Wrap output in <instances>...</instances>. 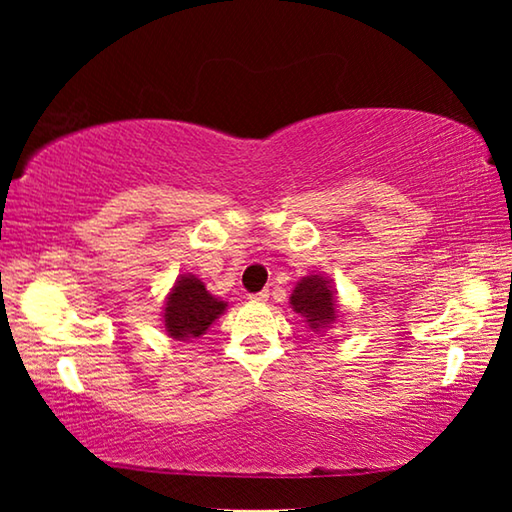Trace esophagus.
Segmentation results:
<instances>
[{
    "label": "esophagus",
    "mask_w": 512,
    "mask_h": 512,
    "mask_svg": "<svg viewBox=\"0 0 512 512\" xmlns=\"http://www.w3.org/2000/svg\"><path fill=\"white\" fill-rule=\"evenodd\" d=\"M268 296H271V293H268V289H264V291H259V293H250V300L264 302V300H268Z\"/></svg>",
    "instance_id": "1"
}]
</instances>
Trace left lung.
<instances>
[{"label":"left lung","mask_w":512,"mask_h":512,"mask_svg":"<svg viewBox=\"0 0 512 512\" xmlns=\"http://www.w3.org/2000/svg\"><path fill=\"white\" fill-rule=\"evenodd\" d=\"M293 311L307 318L309 327L320 329L336 320V298L329 282L320 275L302 277L291 293Z\"/></svg>","instance_id":"left-lung-1"}]
</instances>
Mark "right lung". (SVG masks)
<instances>
[{
	"label": "right lung",
	"mask_w": 512,
	"mask_h": 512,
	"mask_svg": "<svg viewBox=\"0 0 512 512\" xmlns=\"http://www.w3.org/2000/svg\"><path fill=\"white\" fill-rule=\"evenodd\" d=\"M225 302L205 291V284L194 275H183L169 293L164 307V327L171 339L187 341L205 334L216 318L223 314Z\"/></svg>",
	"instance_id": "1"
}]
</instances>
